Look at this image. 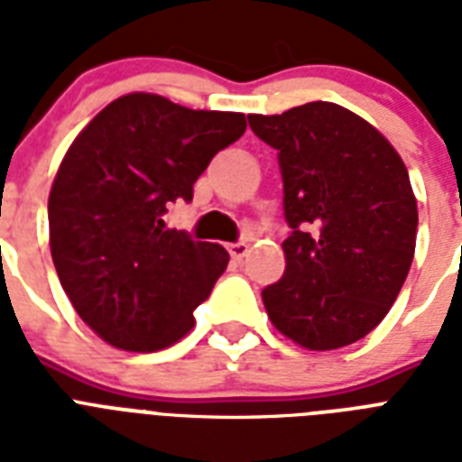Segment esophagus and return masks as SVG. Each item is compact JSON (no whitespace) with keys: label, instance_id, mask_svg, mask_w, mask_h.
Wrapping results in <instances>:
<instances>
[{"label":"esophagus","instance_id":"1","mask_svg":"<svg viewBox=\"0 0 462 462\" xmlns=\"http://www.w3.org/2000/svg\"><path fill=\"white\" fill-rule=\"evenodd\" d=\"M227 252H230V256L235 261H242L249 254V245H245V242H235V245H227Z\"/></svg>","mask_w":462,"mask_h":462}]
</instances>
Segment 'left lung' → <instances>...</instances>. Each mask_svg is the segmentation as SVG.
<instances>
[{
	"label": "left lung",
	"mask_w": 462,
	"mask_h": 462,
	"mask_svg": "<svg viewBox=\"0 0 462 462\" xmlns=\"http://www.w3.org/2000/svg\"><path fill=\"white\" fill-rule=\"evenodd\" d=\"M278 151L292 227L285 273L261 297L282 336L307 350L357 343L383 321L412 266L417 199L391 141L336 103L249 115Z\"/></svg>",
	"instance_id": "8db88e82"
}]
</instances>
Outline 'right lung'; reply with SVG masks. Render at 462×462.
<instances>
[{
    "label": "right lung",
    "instance_id": "add662e5",
    "mask_svg": "<svg viewBox=\"0 0 462 462\" xmlns=\"http://www.w3.org/2000/svg\"><path fill=\"white\" fill-rule=\"evenodd\" d=\"M242 112L189 110L155 93L112 100L83 126L50 189V252L76 314L112 347L155 352L194 328L230 254L165 230Z\"/></svg>",
    "mask_w": 462,
    "mask_h": 462
}]
</instances>
